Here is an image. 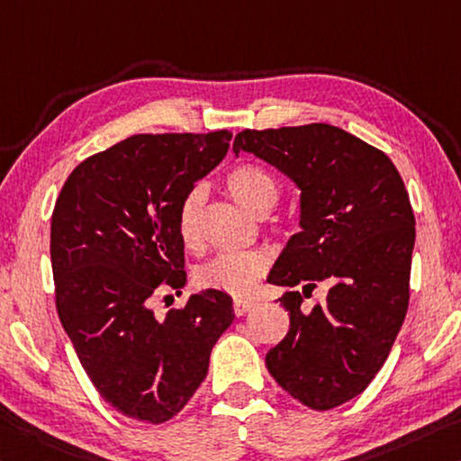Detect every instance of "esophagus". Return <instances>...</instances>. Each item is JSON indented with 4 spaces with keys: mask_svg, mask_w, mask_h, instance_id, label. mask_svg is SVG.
Instances as JSON below:
<instances>
[{
    "mask_svg": "<svg viewBox=\"0 0 461 461\" xmlns=\"http://www.w3.org/2000/svg\"><path fill=\"white\" fill-rule=\"evenodd\" d=\"M254 308V302H250V299H233V313L236 316H244V313H248Z\"/></svg>",
    "mask_w": 461,
    "mask_h": 461,
    "instance_id": "1",
    "label": "esophagus"
}]
</instances>
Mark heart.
<instances>
[{
    "instance_id": "obj_1",
    "label": "heart",
    "mask_w": 461,
    "mask_h": 461,
    "mask_svg": "<svg viewBox=\"0 0 461 461\" xmlns=\"http://www.w3.org/2000/svg\"><path fill=\"white\" fill-rule=\"evenodd\" d=\"M225 188L242 207L257 217H265L279 201V185L267 167L258 164H238L225 176ZM201 207L203 191H188L176 209V233L186 250L201 246ZM268 270V257L262 250L223 252L196 268L194 281L201 289H215L223 294L250 295Z\"/></svg>"
}]
</instances>
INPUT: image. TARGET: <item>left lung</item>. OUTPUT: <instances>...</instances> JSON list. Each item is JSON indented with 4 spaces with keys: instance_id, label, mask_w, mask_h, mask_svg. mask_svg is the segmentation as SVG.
I'll return each mask as SVG.
<instances>
[{
    "instance_id": "left-lung-1",
    "label": "left lung",
    "mask_w": 461,
    "mask_h": 461,
    "mask_svg": "<svg viewBox=\"0 0 461 461\" xmlns=\"http://www.w3.org/2000/svg\"><path fill=\"white\" fill-rule=\"evenodd\" d=\"M279 167L302 191V231L268 283L289 291V332L267 353L281 388L312 411L359 396L388 359L411 299L414 213L404 180L382 149L326 122L254 131L233 139ZM320 282L322 303L304 299Z\"/></svg>"
}]
</instances>
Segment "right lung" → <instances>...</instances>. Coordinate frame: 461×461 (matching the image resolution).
<instances>
[{
	"instance_id": "1",
	"label": "right lung",
	"mask_w": 461,
	"mask_h": 461,
	"mask_svg": "<svg viewBox=\"0 0 461 461\" xmlns=\"http://www.w3.org/2000/svg\"><path fill=\"white\" fill-rule=\"evenodd\" d=\"M215 133L131 135L86 158L50 219L55 305L94 388L114 411L151 425L193 398L231 297L207 289L156 318L153 299L186 283L176 209L230 149Z\"/></svg>"
}]
</instances>
